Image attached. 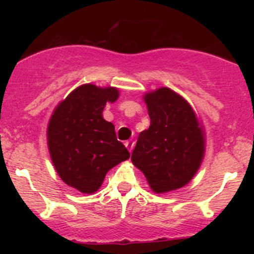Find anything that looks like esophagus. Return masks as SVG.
Masks as SVG:
<instances>
[{"label":"esophagus","mask_w":254,"mask_h":254,"mask_svg":"<svg viewBox=\"0 0 254 254\" xmlns=\"http://www.w3.org/2000/svg\"><path fill=\"white\" fill-rule=\"evenodd\" d=\"M125 147H127V150H129L131 153V151H132V149H133V147H135V142H133L132 139H130V141H127V142H125Z\"/></svg>","instance_id":"esophagus-1"}]
</instances>
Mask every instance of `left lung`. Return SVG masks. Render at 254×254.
I'll use <instances>...</instances> for the list:
<instances>
[{"label":"left lung","mask_w":254,"mask_h":254,"mask_svg":"<svg viewBox=\"0 0 254 254\" xmlns=\"http://www.w3.org/2000/svg\"><path fill=\"white\" fill-rule=\"evenodd\" d=\"M149 129L139 132L131 161L156 193L183 188L197 173L205 150L204 131L191 105L167 87L143 97Z\"/></svg>","instance_id":"left-lung-1"}]
</instances>
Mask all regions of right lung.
Instances as JSON below:
<instances>
[{"instance_id": "1", "label": "right lung", "mask_w": 254, "mask_h": 254, "mask_svg": "<svg viewBox=\"0 0 254 254\" xmlns=\"http://www.w3.org/2000/svg\"><path fill=\"white\" fill-rule=\"evenodd\" d=\"M115 87L86 83L58 104L48 125V145L58 176L82 193H94L111 168L130 153L116 137L115 125L103 118L106 103H115Z\"/></svg>"}]
</instances>
